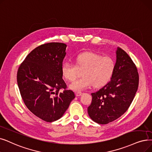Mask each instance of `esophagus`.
Instances as JSON below:
<instances>
[{
  "instance_id": "esophagus-1",
  "label": "esophagus",
  "mask_w": 152,
  "mask_h": 152,
  "mask_svg": "<svg viewBox=\"0 0 152 152\" xmlns=\"http://www.w3.org/2000/svg\"><path fill=\"white\" fill-rule=\"evenodd\" d=\"M82 92H76V96H81L82 95Z\"/></svg>"
}]
</instances>
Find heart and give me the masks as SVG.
I'll return each mask as SVG.
<instances>
[{"label": "heart", "instance_id": "obj_1", "mask_svg": "<svg viewBox=\"0 0 152 152\" xmlns=\"http://www.w3.org/2000/svg\"><path fill=\"white\" fill-rule=\"evenodd\" d=\"M75 65L65 62L61 66V73L66 80L71 81L83 71L81 78L72 81L69 86L75 91H82L91 88L92 85L101 87L107 84L113 77L115 68V63L109 56L94 52H84L78 55L75 59Z\"/></svg>", "mask_w": 152, "mask_h": 152}]
</instances>
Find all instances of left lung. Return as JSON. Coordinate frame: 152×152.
I'll list each match as a JSON object with an SVG mask.
<instances>
[{"mask_svg": "<svg viewBox=\"0 0 152 152\" xmlns=\"http://www.w3.org/2000/svg\"><path fill=\"white\" fill-rule=\"evenodd\" d=\"M139 76L133 61L121 48L116 50V63L111 80L92 93V102L88 108L91 119L107 124L122 115L133 101L138 86Z\"/></svg>", "mask_w": 152, "mask_h": 152, "instance_id": "obj_1", "label": "left lung"}]
</instances>
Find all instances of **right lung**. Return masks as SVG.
Returning a JSON list of instances; mask_svg holds the SVG:
<instances>
[{
  "label": "right lung",
  "instance_id": "right-lung-1",
  "mask_svg": "<svg viewBox=\"0 0 152 152\" xmlns=\"http://www.w3.org/2000/svg\"><path fill=\"white\" fill-rule=\"evenodd\" d=\"M66 47L57 42L39 46L27 56L17 71L18 86L25 105L48 122L60 118L75 97L73 92L66 90L62 78Z\"/></svg>",
  "mask_w": 152,
  "mask_h": 152
}]
</instances>
